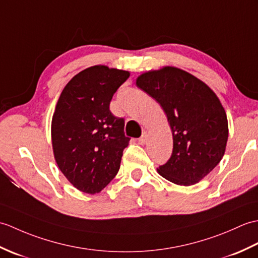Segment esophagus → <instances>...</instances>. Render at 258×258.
I'll use <instances>...</instances> for the list:
<instances>
[{"instance_id": "obj_1", "label": "esophagus", "mask_w": 258, "mask_h": 258, "mask_svg": "<svg viewBox=\"0 0 258 258\" xmlns=\"http://www.w3.org/2000/svg\"><path fill=\"white\" fill-rule=\"evenodd\" d=\"M147 140H148V135H147V133H144L142 134V136L140 137V138L138 139V142L140 145H145L146 142H147Z\"/></svg>"}]
</instances>
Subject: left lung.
I'll use <instances>...</instances> for the list:
<instances>
[{
    "mask_svg": "<svg viewBox=\"0 0 258 258\" xmlns=\"http://www.w3.org/2000/svg\"><path fill=\"white\" fill-rule=\"evenodd\" d=\"M162 107L173 137V151L159 174L177 185L201 181L225 153L226 112L209 86L190 73L165 66L141 74L136 81Z\"/></svg>",
    "mask_w": 258,
    "mask_h": 258,
    "instance_id": "obj_1",
    "label": "left lung"
}]
</instances>
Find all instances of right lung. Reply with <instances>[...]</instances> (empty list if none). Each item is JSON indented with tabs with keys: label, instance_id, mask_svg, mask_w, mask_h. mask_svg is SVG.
I'll return each instance as SVG.
<instances>
[{
	"label": "right lung",
	"instance_id": "obj_1",
	"mask_svg": "<svg viewBox=\"0 0 258 258\" xmlns=\"http://www.w3.org/2000/svg\"><path fill=\"white\" fill-rule=\"evenodd\" d=\"M130 76L127 71L96 65L78 73L62 89L51 119L56 163L84 193H99L118 173L123 149V118L109 109L113 94Z\"/></svg>",
	"mask_w": 258,
	"mask_h": 258
}]
</instances>
